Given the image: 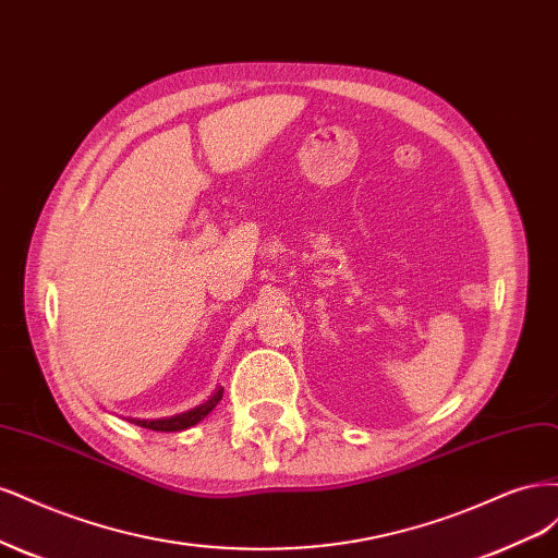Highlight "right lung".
Instances as JSON below:
<instances>
[{
	"instance_id": "obj_1",
	"label": "right lung",
	"mask_w": 558,
	"mask_h": 558,
	"mask_svg": "<svg viewBox=\"0 0 558 558\" xmlns=\"http://www.w3.org/2000/svg\"><path fill=\"white\" fill-rule=\"evenodd\" d=\"M222 393H225V389L220 387L206 403L196 405L187 412H181V415L165 417V420H130V422H134L136 426H143V428H150V430H183V428L194 426L196 422H202L208 412L222 401Z\"/></svg>"
}]
</instances>
